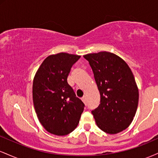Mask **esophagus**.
<instances>
[{"label":"esophagus","instance_id":"esophagus-1","mask_svg":"<svg viewBox=\"0 0 158 158\" xmlns=\"http://www.w3.org/2000/svg\"><path fill=\"white\" fill-rule=\"evenodd\" d=\"M81 100H82L85 103L86 102V97H85V96H84V97L81 98Z\"/></svg>","mask_w":158,"mask_h":158}]
</instances>
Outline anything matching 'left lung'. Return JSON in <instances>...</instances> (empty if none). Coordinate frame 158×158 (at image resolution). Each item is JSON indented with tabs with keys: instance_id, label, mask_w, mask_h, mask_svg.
<instances>
[{
	"instance_id": "left-lung-1",
	"label": "left lung",
	"mask_w": 158,
	"mask_h": 158,
	"mask_svg": "<svg viewBox=\"0 0 158 158\" xmlns=\"http://www.w3.org/2000/svg\"><path fill=\"white\" fill-rule=\"evenodd\" d=\"M89 61L100 94V104L92 110L97 126L108 134H117L130 126L139 101L135 77L122 58L102 51L84 56Z\"/></svg>"
}]
</instances>
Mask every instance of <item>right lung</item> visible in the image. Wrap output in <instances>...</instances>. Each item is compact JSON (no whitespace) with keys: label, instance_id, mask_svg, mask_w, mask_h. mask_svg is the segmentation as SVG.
<instances>
[{"label":"right lung","instance_id":"obj_1","mask_svg":"<svg viewBox=\"0 0 158 158\" xmlns=\"http://www.w3.org/2000/svg\"><path fill=\"white\" fill-rule=\"evenodd\" d=\"M80 56L59 52L48 56L36 71L32 99L38 119L48 132L58 136L77 128L84 103L68 85L70 69Z\"/></svg>","mask_w":158,"mask_h":158}]
</instances>
